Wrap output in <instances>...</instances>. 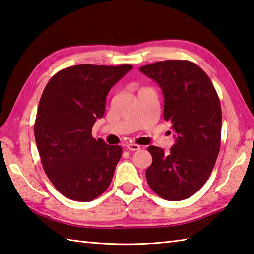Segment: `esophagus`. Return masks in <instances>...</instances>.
Listing matches in <instances>:
<instances>
[{"instance_id": "1", "label": "esophagus", "mask_w": 254, "mask_h": 254, "mask_svg": "<svg viewBox=\"0 0 254 254\" xmlns=\"http://www.w3.org/2000/svg\"><path fill=\"white\" fill-rule=\"evenodd\" d=\"M126 147L128 148L129 150H131V151H136V150H139L140 149V146L137 145V143H127Z\"/></svg>"}]
</instances>
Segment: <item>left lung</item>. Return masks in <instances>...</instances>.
I'll return each instance as SVG.
<instances>
[{"mask_svg": "<svg viewBox=\"0 0 254 254\" xmlns=\"http://www.w3.org/2000/svg\"><path fill=\"white\" fill-rule=\"evenodd\" d=\"M139 70L160 86L164 118L176 132L168 154L148 147L152 162L146 170L147 183L162 199H187L208 180L219 155L222 114L218 94L209 76L192 62H156Z\"/></svg>", "mask_w": 254, "mask_h": 254, "instance_id": "1", "label": "left lung"}]
</instances>
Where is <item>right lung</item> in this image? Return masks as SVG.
<instances>
[{
    "label": "right lung",
    "instance_id": "right-lung-1",
    "mask_svg": "<svg viewBox=\"0 0 254 254\" xmlns=\"http://www.w3.org/2000/svg\"><path fill=\"white\" fill-rule=\"evenodd\" d=\"M131 65L82 64L56 73L38 104L34 135L43 168L55 188L75 201H92L112 183L121 146L92 136L107 94Z\"/></svg>",
    "mask_w": 254,
    "mask_h": 254
}]
</instances>
